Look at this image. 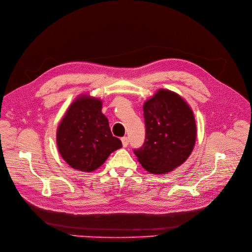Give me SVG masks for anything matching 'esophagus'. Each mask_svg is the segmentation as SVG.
Wrapping results in <instances>:
<instances>
[{
	"instance_id": "obj_1",
	"label": "esophagus",
	"mask_w": 252,
	"mask_h": 252,
	"mask_svg": "<svg viewBox=\"0 0 252 252\" xmlns=\"http://www.w3.org/2000/svg\"><path fill=\"white\" fill-rule=\"evenodd\" d=\"M121 140H122V145H123V147H124V148H126V147L128 146V142H129L128 137H126V136H125V137H122V139H121Z\"/></svg>"
}]
</instances>
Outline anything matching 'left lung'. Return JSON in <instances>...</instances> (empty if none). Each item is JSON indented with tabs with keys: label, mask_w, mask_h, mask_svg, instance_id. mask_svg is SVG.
Here are the masks:
<instances>
[{
	"label": "left lung",
	"mask_w": 252,
	"mask_h": 252,
	"mask_svg": "<svg viewBox=\"0 0 252 252\" xmlns=\"http://www.w3.org/2000/svg\"><path fill=\"white\" fill-rule=\"evenodd\" d=\"M146 140L134 150L138 162L153 174H165L181 166L195 147L194 113L173 91L159 89L143 104Z\"/></svg>",
	"instance_id": "left-lung-1"
}]
</instances>
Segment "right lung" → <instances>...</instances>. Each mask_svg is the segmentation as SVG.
I'll return each mask as SVG.
<instances>
[{
    "label": "right lung",
    "instance_id": "add662e5",
    "mask_svg": "<svg viewBox=\"0 0 252 252\" xmlns=\"http://www.w3.org/2000/svg\"><path fill=\"white\" fill-rule=\"evenodd\" d=\"M100 99L81 95L69 105L57 128L56 143L63 159L74 169L91 172L122 142L113 136Z\"/></svg>",
    "mask_w": 252,
    "mask_h": 252
}]
</instances>
